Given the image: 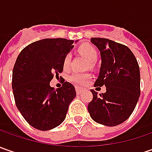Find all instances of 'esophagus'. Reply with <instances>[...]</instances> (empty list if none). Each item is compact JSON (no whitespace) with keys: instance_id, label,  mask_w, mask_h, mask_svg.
I'll use <instances>...</instances> for the list:
<instances>
[{"instance_id":"obj_1","label":"esophagus","mask_w":152,"mask_h":152,"mask_svg":"<svg viewBox=\"0 0 152 152\" xmlns=\"http://www.w3.org/2000/svg\"><path fill=\"white\" fill-rule=\"evenodd\" d=\"M75 90H76V92H77L78 95L81 94L82 92H84L85 91V88H81V87H75Z\"/></svg>"}]
</instances>
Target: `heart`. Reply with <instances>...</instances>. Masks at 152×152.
Listing matches in <instances>:
<instances>
[{
  "mask_svg": "<svg viewBox=\"0 0 152 152\" xmlns=\"http://www.w3.org/2000/svg\"><path fill=\"white\" fill-rule=\"evenodd\" d=\"M79 51L83 56L91 61V62H94L98 58V51L97 50L90 44H83L79 47ZM70 62H71V55L67 53L65 55L63 61H62V67L64 70H67L70 67ZM91 78V75L90 73H73L70 75L69 80L73 83L74 85H80L86 84Z\"/></svg>",
  "mask_w": 152,
  "mask_h": 152,
  "instance_id": "1",
  "label": "heart"
}]
</instances>
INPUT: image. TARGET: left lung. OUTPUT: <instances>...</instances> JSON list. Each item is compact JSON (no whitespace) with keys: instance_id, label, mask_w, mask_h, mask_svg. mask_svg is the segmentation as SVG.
<instances>
[{"instance_id":"8db88e82","label":"left lung","mask_w":152,"mask_h":152,"mask_svg":"<svg viewBox=\"0 0 152 152\" xmlns=\"http://www.w3.org/2000/svg\"><path fill=\"white\" fill-rule=\"evenodd\" d=\"M102 56L100 74L95 87L105 85L107 91L88 105L91 118L106 126H117L128 119L134 110L140 95V74L138 61L124 45L105 38H91Z\"/></svg>"}]
</instances>
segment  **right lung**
Segmentation results:
<instances>
[{
  "label": "right lung",
  "instance_id": "1",
  "mask_svg": "<svg viewBox=\"0 0 152 152\" xmlns=\"http://www.w3.org/2000/svg\"><path fill=\"white\" fill-rule=\"evenodd\" d=\"M73 40L44 39L23 48L12 70L16 106L28 124L46 131L60 125L68 106L76 96L74 86L64 82L61 88L50 86L53 76L63 70L62 61L73 47Z\"/></svg>",
  "mask_w": 152,
  "mask_h": 152
}]
</instances>
